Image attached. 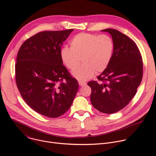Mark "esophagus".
<instances>
[{
	"label": "esophagus",
	"instance_id": "34e87169",
	"mask_svg": "<svg viewBox=\"0 0 156 156\" xmlns=\"http://www.w3.org/2000/svg\"><path fill=\"white\" fill-rule=\"evenodd\" d=\"M78 83H79V85H80V86H84V85H86V82L81 81H79Z\"/></svg>",
	"mask_w": 156,
	"mask_h": 156
}]
</instances>
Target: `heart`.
<instances>
[{
    "label": "heart",
    "mask_w": 156,
    "mask_h": 156,
    "mask_svg": "<svg viewBox=\"0 0 156 156\" xmlns=\"http://www.w3.org/2000/svg\"><path fill=\"white\" fill-rule=\"evenodd\" d=\"M114 51V42L107 34L80 33L70 41V48L64 46L60 52L63 63L73 70L82 59L83 65L75 69L72 74L83 81L91 78L96 73L106 69Z\"/></svg>",
    "instance_id": "b5f03b06"
}]
</instances>
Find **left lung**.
<instances>
[{
	"label": "left lung",
	"mask_w": 156,
	"mask_h": 156,
	"mask_svg": "<svg viewBox=\"0 0 156 156\" xmlns=\"http://www.w3.org/2000/svg\"><path fill=\"white\" fill-rule=\"evenodd\" d=\"M110 33L114 51L108 65L97 81L87 85L93 107L104 114H114L126 106L135 96L141 84L143 65L136 44L126 35L114 29L102 30Z\"/></svg>",
	"instance_id": "left-lung-1"
}]
</instances>
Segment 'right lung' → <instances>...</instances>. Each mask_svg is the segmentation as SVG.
I'll return each instance as SVG.
<instances>
[{"label":"right lung","mask_w":156,"mask_h":156,"mask_svg":"<svg viewBox=\"0 0 156 156\" xmlns=\"http://www.w3.org/2000/svg\"><path fill=\"white\" fill-rule=\"evenodd\" d=\"M73 29L44 31L21 46L15 64L17 87L27 104L50 118L62 115L78 91L77 80L63 65L61 46Z\"/></svg>","instance_id":"add662e5"}]
</instances>
